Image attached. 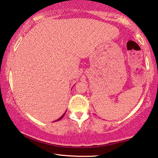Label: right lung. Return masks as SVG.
<instances>
[{"mask_svg": "<svg viewBox=\"0 0 158 158\" xmlns=\"http://www.w3.org/2000/svg\"><path fill=\"white\" fill-rule=\"evenodd\" d=\"M65 112H64V113L63 114H62V116H61L60 117V118H59L58 119H57V120H56V121H55V122H57V121H59V120H60V119H61L62 118V117H64V114H65Z\"/></svg>", "mask_w": 158, "mask_h": 158, "instance_id": "add662e5", "label": "right lung"}]
</instances>
